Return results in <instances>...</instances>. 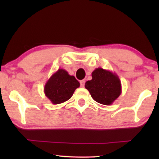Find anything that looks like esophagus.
I'll use <instances>...</instances> for the list:
<instances>
[{"label":"esophagus","mask_w":159,"mask_h":159,"mask_svg":"<svg viewBox=\"0 0 159 159\" xmlns=\"http://www.w3.org/2000/svg\"><path fill=\"white\" fill-rule=\"evenodd\" d=\"M84 80H81V81H80V86L81 87H84Z\"/></svg>","instance_id":"obj_1"}]
</instances>
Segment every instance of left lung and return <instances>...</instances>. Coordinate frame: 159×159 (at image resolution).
<instances>
[{"label":"left lung","instance_id":"obj_1","mask_svg":"<svg viewBox=\"0 0 159 159\" xmlns=\"http://www.w3.org/2000/svg\"><path fill=\"white\" fill-rule=\"evenodd\" d=\"M91 97L98 103L109 106L121 93V84L118 75L109 70L97 68L92 72V80L84 84Z\"/></svg>","mask_w":159,"mask_h":159}]
</instances>
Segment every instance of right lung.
<instances>
[{"instance_id": "1", "label": "right lung", "mask_w": 159, "mask_h": 159, "mask_svg": "<svg viewBox=\"0 0 159 159\" xmlns=\"http://www.w3.org/2000/svg\"><path fill=\"white\" fill-rule=\"evenodd\" d=\"M80 82L63 69L56 71L46 82L44 87L45 96L53 104H59L68 101L72 96Z\"/></svg>"}]
</instances>
